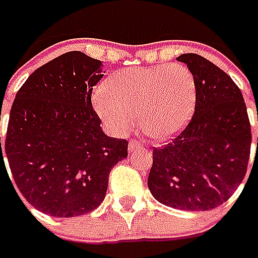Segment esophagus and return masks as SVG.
<instances>
[{"label":"esophagus","mask_w":258,"mask_h":258,"mask_svg":"<svg viewBox=\"0 0 258 258\" xmlns=\"http://www.w3.org/2000/svg\"><path fill=\"white\" fill-rule=\"evenodd\" d=\"M142 144L140 141H137V140H131L128 142V151L130 152H134L137 149H141Z\"/></svg>","instance_id":"obj_1"}]
</instances>
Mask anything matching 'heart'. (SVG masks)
Returning a JSON list of instances; mask_svg holds the SVG:
<instances>
[{"label":"heart","instance_id":"obj_1","mask_svg":"<svg viewBox=\"0 0 258 258\" xmlns=\"http://www.w3.org/2000/svg\"><path fill=\"white\" fill-rule=\"evenodd\" d=\"M92 103L103 123L116 134L138 121L149 137L167 140L184 128L196 106V81L183 64L137 67L117 73L98 86Z\"/></svg>","mask_w":258,"mask_h":258}]
</instances>
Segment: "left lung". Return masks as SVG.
<instances>
[{"instance_id":"left-lung-1","label":"left lung","mask_w":258,"mask_h":258,"mask_svg":"<svg viewBox=\"0 0 258 258\" xmlns=\"http://www.w3.org/2000/svg\"><path fill=\"white\" fill-rule=\"evenodd\" d=\"M177 60L194 75V114L177 137L154 148L148 187L167 207L214 210L232 197L247 172L251 147L247 109L239 86L219 67L194 53L181 54Z\"/></svg>"}]
</instances>
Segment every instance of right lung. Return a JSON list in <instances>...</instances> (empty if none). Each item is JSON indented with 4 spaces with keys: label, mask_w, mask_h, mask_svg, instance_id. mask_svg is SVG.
Returning a JSON list of instances; mask_svg holds the SVG:
<instances>
[{
    "label": "right lung",
    "mask_w": 258,
    "mask_h": 258,
    "mask_svg": "<svg viewBox=\"0 0 258 258\" xmlns=\"http://www.w3.org/2000/svg\"><path fill=\"white\" fill-rule=\"evenodd\" d=\"M102 67L68 51L30 74L16 93L4 149L0 137V167L7 154L18 190L43 214L71 218L98 208L111 169L128 155L127 140L104 134L92 107Z\"/></svg>",
    "instance_id": "1"
}]
</instances>
